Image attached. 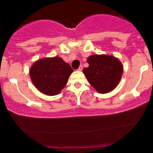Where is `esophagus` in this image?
<instances>
[{"label":"esophagus","instance_id":"esophagus-1","mask_svg":"<svg viewBox=\"0 0 153 153\" xmlns=\"http://www.w3.org/2000/svg\"><path fill=\"white\" fill-rule=\"evenodd\" d=\"M82 65H80V67H79V68H78V71H82Z\"/></svg>","mask_w":153,"mask_h":153}]
</instances>
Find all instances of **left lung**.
I'll return each mask as SVG.
<instances>
[{"label": "left lung", "mask_w": 153, "mask_h": 153, "mask_svg": "<svg viewBox=\"0 0 153 153\" xmlns=\"http://www.w3.org/2000/svg\"><path fill=\"white\" fill-rule=\"evenodd\" d=\"M89 66L83 69L89 83L99 94H107L118 85L122 78L123 65L114 56L93 54L87 59Z\"/></svg>", "instance_id": "8db88e82"}]
</instances>
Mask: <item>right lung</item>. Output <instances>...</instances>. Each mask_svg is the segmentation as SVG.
I'll return each instance as SVG.
<instances>
[{
	"mask_svg": "<svg viewBox=\"0 0 153 153\" xmlns=\"http://www.w3.org/2000/svg\"><path fill=\"white\" fill-rule=\"evenodd\" d=\"M73 72L68 63L56 56L36 61L29 70V75L40 92L47 96H55L64 88Z\"/></svg>",
	"mask_w": 153,
	"mask_h": 153,
	"instance_id": "right-lung-1",
	"label": "right lung"
}]
</instances>
